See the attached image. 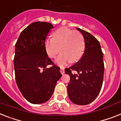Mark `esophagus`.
<instances>
[{"instance_id":"34e87169","label":"esophagus","mask_w":121,"mask_h":121,"mask_svg":"<svg viewBox=\"0 0 121 121\" xmlns=\"http://www.w3.org/2000/svg\"><path fill=\"white\" fill-rule=\"evenodd\" d=\"M60 72L61 74H64L65 73V69H64V68H61L60 69Z\"/></svg>"}]
</instances>
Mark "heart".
Instances as JSON below:
<instances>
[{"label":"heart","mask_w":121,"mask_h":121,"mask_svg":"<svg viewBox=\"0 0 121 121\" xmlns=\"http://www.w3.org/2000/svg\"><path fill=\"white\" fill-rule=\"evenodd\" d=\"M55 63L63 67L70 61L74 63L80 60L85 48L84 37L81 33L74 32L67 27H61L53 33V38H47L45 42L47 53L50 58H55Z\"/></svg>","instance_id":"b5f03b06"}]
</instances>
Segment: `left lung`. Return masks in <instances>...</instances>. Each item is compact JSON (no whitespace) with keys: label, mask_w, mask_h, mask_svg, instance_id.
<instances>
[{"label":"left lung","mask_w":121,"mask_h":121,"mask_svg":"<svg viewBox=\"0 0 121 121\" xmlns=\"http://www.w3.org/2000/svg\"><path fill=\"white\" fill-rule=\"evenodd\" d=\"M82 33L85 48L80 60L66 68L70 76L67 86L69 99L78 105L88 104L97 98L102 88L104 65L99 42L91 33L76 28ZM76 71L77 74L72 73Z\"/></svg>","instance_id":"8db88e82"}]
</instances>
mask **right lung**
<instances>
[{
    "label": "right lung",
    "mask_w": 121,
    "mask_h": 121,
    "mask_svg": "<svg viewBox=\"0 0 121 121\" xmlns=\"http://www.w3.org/2000/svg\"><path fill=\"white\" fill-rule=\"evenodd\" d=\"M53 28L47 22H36L22 32L15 48V76L20 91L28 102L41 104L48 101L61 76L60 69L48 58L46 38ZM48 65H52L47 68Z\"/></svg>",
    "instance_id": "add662e5"
}]
</instances>
